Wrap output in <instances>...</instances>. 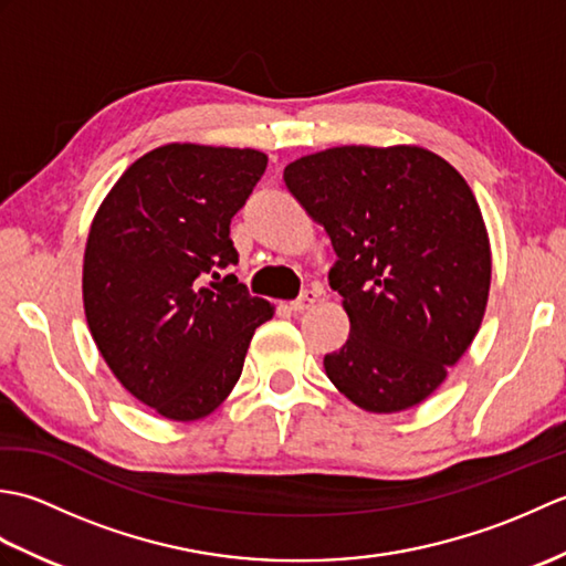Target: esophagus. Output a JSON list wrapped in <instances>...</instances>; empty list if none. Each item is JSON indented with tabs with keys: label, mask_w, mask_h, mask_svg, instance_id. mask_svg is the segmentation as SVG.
Returning <instances> with one entry per match:
<instances>
[{
	"label": "esophagus",
	"mask_w": 566,
	"mask_h": 566,
	"mask_svg": "<svg viewBox=\"0 0 566 566\" xmlns=\"http://www.w3.org/2000/svg\"><path fill=\"white\" fill-rule=\"evenodd\" d=\"M318 296H321V290H306L302 296L294 298V302L290 304V308L294 311V314H302V311L311 308V306L318 302Z\"/></svg>",
	"instance_id": "esophagus-1"
}]
</instances>
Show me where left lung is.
Returning a JSON list of instances; mask_svg holds the SVG:
<instances>
[{"label": "left lung", "mask_w": 566, "mask_h": 566, "mask_svg": "<svg viewBox=\"0 0 566 566\" xmlns=\"http://www.w3.org/2000/svg\"><path fill=\"white\" fill-rule=\"evenodd\" d=\"M284 185L338 255L328 280L350 338L323 359L328 379L371 413L428 399L489 298V235L464 177L416 146H343L286 165Z\"/></svg>", "instance_id": "1"}]
</instances>
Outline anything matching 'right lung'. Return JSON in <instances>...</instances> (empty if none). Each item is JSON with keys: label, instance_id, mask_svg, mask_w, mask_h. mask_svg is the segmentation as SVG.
Wrapping results in <instances>:
<instances>
[{"label": "right lung", "instance_id": "right-lung-1", "mask_svg": "<svg viewBox=\"0 0 566 566\" xmlns=\"http://www.w3.org/2000/svg\"><path fill=\"white\" fill-rule=\"evenodd\" d=\"M268 167L250 148L170 143L143 155L94 216L84 314L114 377L170 420L219 406L272 306L235 274L231 219Z\"/></svg>", "mask_w": 566, "mask_h": 566}]
</instances>
